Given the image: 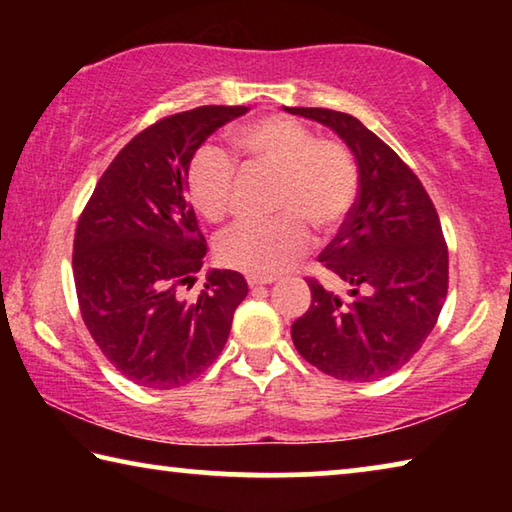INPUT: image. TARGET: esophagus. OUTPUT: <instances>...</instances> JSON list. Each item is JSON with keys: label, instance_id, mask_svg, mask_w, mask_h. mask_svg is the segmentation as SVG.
I'll use <instances>...</instances> for the list:
<instances>
[{"label": "esophagus", "instance_id": "1", "mask_svg": "<svg viewBox=\"0 0 512 512\" xmlns=\"http://www.w3.org/2000/svg\"><path fill=\"white\" fill-rule=\"evenodd\" d=\"M246 280H248V287L253 289V287H266V284H273V282H275V277H264V275H248Z\"/></svg>", "mask_w": 512, "mask_h": 512}]
</instances>
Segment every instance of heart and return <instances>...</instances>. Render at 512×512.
Returning <instances> with one entry per match:
<instances>
[{
    "label": "heart",
    "mask_w": 512,
    "mask_h": 512,
    "mask_svg": "<svg viewBox=\"0 0 512 512\" xmlns=\"http://www.w3.org/2000/svg\"><path fill=\"white\" fill-rule=\"evenodd\" d=\"M250 164L277 171L271 221L239 223L216 241L221 264L250 275L271 277L296 262L309 248V228L332 232L352 212L359 192V169L352 153L336 140H316L314 131L287 115H268L230 135ZM235 162L205 144L187 164L185 183L194 210L210 223L230 212Z\"/></svg>",
    "instance_id": "obj_1"
}]
</instances>
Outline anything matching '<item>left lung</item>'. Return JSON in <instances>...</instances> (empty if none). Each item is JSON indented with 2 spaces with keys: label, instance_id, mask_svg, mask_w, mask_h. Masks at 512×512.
<instances>
[{
  "label": "left lung",
  "instance_id": "obj_1",
  "mask_svg": "<svg viewBox=\"0 0 512 512\" xmlns=\"http://www.w3.org/2000/svg\"><path fill=\"white\" fill-rule=\"evenodd\" d=\"M341 137L359 167V196L320 253L348 296L307 280L311 307L291 325L296 350L343 381L393 375L431 334L447 298L449 257L436 207L418 176L357 117L284 108Z\"/></svg>",
  "mask_w": 512,
  "mask_h": 512
}]
</instances>
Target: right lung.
I'll return each instance as SVG.
<instances>
[{
    "instance_id": "right-lung-1",
    "label": "right lung",
    "mask_w": 512,
    "mask_h": 512,
    "mask_svg": "<svg viewBox=\"0 0 512 512\" xmlns=\"http://www.w3.org/2000/svg\"><path fill=\"white\" fill-rule=\"evenodd\" d=\"M246 106H201L155 121L103 171L76 225L74 282L94 343L126 379L153 391L185 386L228 341L248 284L237 271L207 273L185 173L194 151Z\"/></svg>"
}]
</instances>
